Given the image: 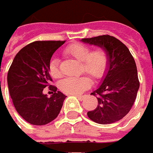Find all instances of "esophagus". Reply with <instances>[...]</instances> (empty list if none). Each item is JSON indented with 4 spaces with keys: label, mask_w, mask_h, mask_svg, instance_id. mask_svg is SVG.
I'll return each instance as SVG.
<instances>
[{
    "label": "esophagus",
    "mask_w": 153,
    "mask_h": 153,
    "mask_svg": "<svg viewBox=\"0 0 153 153\" xmlns=\"http://www.w3.org/2000/svg\"><path fill=\"white\" fill-rule=\"evenodd\" d=\"M75 96H76L77 98L79 99V100H82L83 99L85 98V95H79V94H76Z\"/></svg>",
    "instance_id": "1"
}]
</instances>
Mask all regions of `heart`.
<instances>
[{
    "instance_id": "b5f03b06",
    "label": "heart",
    "mask_w": 153,
    "mask_h": 153,
    "mask_svg": "<svg viewBox=\"0 0 153 153\" xmlns=\"http://www.w3.org/2000/svg\"><path fill=\"white\" fill-rule=\"evenodd\" d=\"M64 53L80 61L81 72H86L94 79H101L106 73L109 66V54L104 48L99 47L91 50V48L84 43H72L65 48ZM48 71L51 76L59 79L62 73L59 67V60L53 57L48 63ZM91 79L84 74L78 77L65 78L59 83V88L66 94H79L91 85Z\"/></svg>"
}]
</instances>
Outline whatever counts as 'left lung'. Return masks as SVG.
Returning <instances> with one entry per match:
<instances>
[{
  "instance_id": "left-lung-1",
  "label": "left lung",
  "mask_w": 153,
  "mask_h": 153,
  "mask_svg": "<svg viewBox=\"0 0 153 153\" xmlns=\"http://www.w3.org/2000/svg\"><path fill=\"white\" fill-rule=\"evenodd\" d=\"M82 41L104 48L110 58L105 78L91 93L98 95V105L87 115L99 124L116 122L128 114L137 98L140 82L136 62L128 48L113 36L102 35Z\"/></svg>"
}]
</instances>
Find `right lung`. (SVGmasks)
Returning a JSON list of instances; mask_svg holds the SVG:
<instances>
[{
    "mask_svg": "<svg viewBox=\"0 0 153 153\" xmlns=\"http://www.w3.org/2000/svg\"><path fill=\"white\" fill-rule=\"evenodd\" d=\"M65 41H36L16 53L7 74V84L12 103L25 120L43 126L59 116L66 95L57 91L48 63L55 51ZM49 87L53 93L48 97L42 91Z\"/></svg>",
    "mask_w": 153,
    "mask_h": 153,
    "instance_id": "right-lung-1",
    "label": "right lung"
}]
</instances>
